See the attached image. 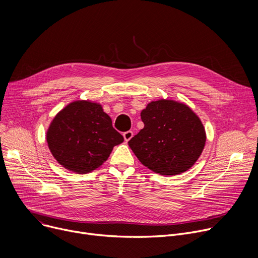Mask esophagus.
Instances as JSON below:
<instances>
[{
    "label": "esophagus",
    "mask_w": 258,
    "mask_h": 258,
    "mask_svg": "<svg viewBox=\"0 0 258 258\" xmlns=\"http://www.w3.org/2000/svg\"><path fill=\"white\" fill-rule=\"evenodd\" d=\"M133 136H134V133L132 132V131H127V132H124L123 133V138H124V140L127 142V141H130L132 138H133Z\"/></svg>",
    "instance_id": "1"
}]
</instances>
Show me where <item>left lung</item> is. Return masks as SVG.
Wrapping results in <instances>:
<instances>
[{"label":"left lung","mask_w":258,"mask_h":258,"mask_svg":"<svg viewBox=\"0 0 258 258\" xmlns=\"http://www.w3.org/2000/svg\"><path fill=\"white\" fill-rule=\"evenodd\" d=\"M142 128L128 146L143 165L156 173L176 175L200 157L206 134L200 118L186 104L158 100L141 112Z\"/></svg>","instance_id":"1"}]
</instances>
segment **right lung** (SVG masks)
<instances>
[{
    "instance_id": "right-lung-1",
    "label": "right lung",
    "mask_w": 258,
    "mask_h": 258,
    "mask_svg": "<svg viewBox=\"0 0 258 258\" xmlns=\"http://www.w3.org/2000/svg\"><path fill=\"white\" fill-rule=\"evenodd\" d=\"M47 142L63 167L88 173L107 160L123 137L113 128L111 118L100 104L82 100L68 104L54 117Z\"/></svg>"
}]
</instances>
